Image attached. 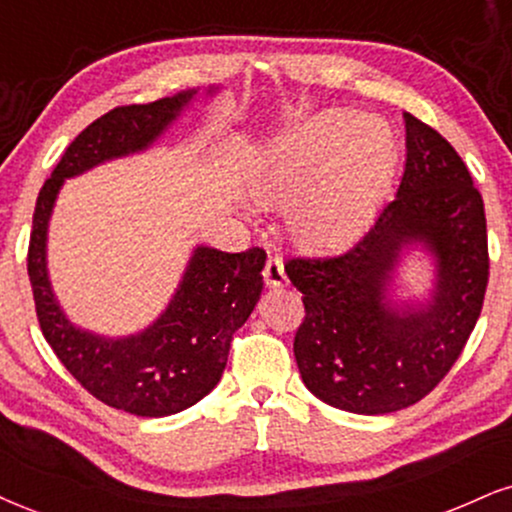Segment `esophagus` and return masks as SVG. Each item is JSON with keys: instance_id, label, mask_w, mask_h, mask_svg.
Returning <instances> with one entry per match:
<instances>
[{"instance_id": "esophagus-1", "label": "esophagus", "mask_w": 512, "mask_h": 512, "mask_svg": "<svg viewBox=\"0 0 512 512\" xmlns=\"http://www.w3.org/2000/svg\"><path fill=\"white\" fill-rule=\"evenodd\" d=\"M263 280H266L268 287H285L287 275H285V263H282L280 256H270L266 261V268H263Z\"/></svg>"}]
</instances>
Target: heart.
Segmentation results:
<instances>
[{
  "instance_id": "b5f03b06",
  "label": "heart",
  "mask_w": 512,
  "mask_h": 512,
  "mask_svg": "<svg viewBox=\"0 0 512 512\" xmlns=\"http://www.w3.org/2000/svg\"><path fill=\"white\" fill-rule=\"evenodd\" d=\"M396 159L389 128L353 111L315 113L268 149L254 175L258 199L289 204L301 242H349L368 223Z\"/></svg>"
}]
</instances>
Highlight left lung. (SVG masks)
Listing matches in <instances>:
<instances>
[{"label":"left lung","mask_w":512,"mask_h":512,"mask_svg":"<svg viewBox=\"0 0 512 512\" xmlns=\"http://www.w3.org/2000/svg\"><path fill=\"white\" fill-rule=\"evenodd\" d=\"M406 168L396 199L337 256L292 258L304 294L296 330L301 380L327 406L384 415L425 399L458 361L482 313L489 282L484 201L470 170L437 130L403 113ZM435 258L425 305L388 299L402 251Z\"/></svg>","instance_id":"left-lung-1"}]
</instances>
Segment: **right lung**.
<instances>
[{
	"label": "right lung",
	"mask_w": 512,
	"mask_h": 512,
	"mask_svg": "<svg viewBox=\"0 0 512 512\" xmlns=\"http://www.w3.org/2000/svg\"><path fill=\"white\" fill-rule=\"evenodd\" d=\"M194 94L187 90L151 104L118 106L87 125L42 185L30 232L28 275L44 339L94 399L142 418L180 413L220 382L232 334L261 296L266 251L254 246L225 254L197 246L166 311L147 330L111 339L80 330L61 311L47 275V230L63 180L149 149Z\"/></svg>",
	"instance_id": "right-lung-1"
}]
</instances>
